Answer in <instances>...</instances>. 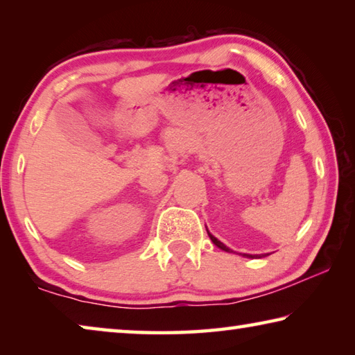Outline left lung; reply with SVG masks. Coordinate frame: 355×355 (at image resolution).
Here are the masks:
<instances>
[{"label":"left lung","mask_w":355,"mask_h":355,"mask_svg":"<svg viewBox=\"0 0 355 355\" xmlns=\"http://www.w3.org/2000/svg\"><path fill=\"white\" fill-rule=\"evenodd\" d=\"M207 232H208V230H207ZM208 236H209V238H211V241H213V244H216V245H218V248H219V249H222V250H225V252H233L232 249H228V248H227V245H225L224 243H220L218 238H214V236H213V235H211V233H209V232H208ZM241 255H243V257H248V258H257V257H258V255H249V254H241ZM258 258H260V257H258Z\"/></svg>","instance_id":"8db88e82"}]
</instances>
